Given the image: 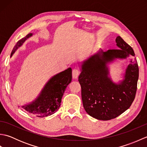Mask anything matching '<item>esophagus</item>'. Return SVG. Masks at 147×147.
<instances>
[{"mask_svg": "<svg viewBox=\"0 0 147 147\" xmlns=\"http://www.w3.org/2000/svg\"><path fill=\"white\" fill-rule=\"evenodd\" d=\"M80 74V71L78 69H74L72 71V76H73V79H76L78 78Z\"/></svg>", "mask_w": 147, "mask_h": 147, "instance_id": "esophagus-1", "label": "esophagus"}]
</instances>
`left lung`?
<instances>
[{
  "mask_svg": "<svg viewBox=\"0 0 147 147\" xmlns=\"http://www.w3.org/2000/svg\"><path fill=\"white\" fill-rule=\"evenodd\" d=\"M117 49L102 50L79 65L78 82L85 111L96 119L107 121L115 118L128 109L135 98L139 76L135 57L129 59L124 78L119 83L112 82L108 64L115 59L135 57L131 46L120 36L115 39Z\"/></svg>",
  "mask_w": 147,
  "mask_h": 147,
  "instance_id": "left-lung-1",
  "label": "left lung"
}]
</instances>
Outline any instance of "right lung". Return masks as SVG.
Returning a JSON list of instances; mask_svg holds the SVG:
<instances>
[{
	"instance_id": "1",
	"label": "right lung",
	"mask_w": 147,
	"mask_h": 147,
	"mask_svg": "<svg viewBox=\"0 0 147 147\" xmlns=\"http://www.w3.org/2000/svg\"><path fill=\"white\" fill-rule=\"evenodd\" d=\"M32 36L33 33H28L25 37L19 40L12 49L11 57L18 49ZM71 67L55 74L45 84L38 96L33 102L22 106V108L30 114L39 117H47L54 114L60 107L62 96L66 87L71 82Z\"/></svg>"
}]
</instances>
